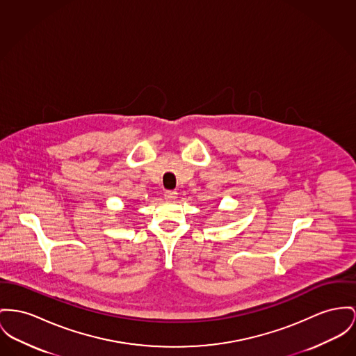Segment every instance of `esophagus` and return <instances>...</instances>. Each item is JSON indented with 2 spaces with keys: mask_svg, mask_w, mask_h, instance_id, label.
<instances>
[{
  "mask_svg": "<svg viewBox=\"0 0 356 356\" xmlns=\"http://www.w3.org/2000/svg\"><path fill=\"white\" fill-rule=\"evenodd\" d=\"M177 191H174V190H166L165 191V198L166 200H174V198H177Z\"/></svg>",
  "mask_w": 356,
  "mask_h": 356,
  "instance_id": "esophagus-1",
  "label": "esophagus"
}]
</instances>
